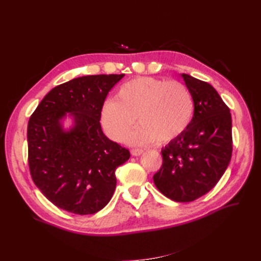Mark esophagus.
<instances>
[{
    "label": "esophagus",
    "mask_w": 261,
    "mask_h": 261,
    "mask_svg": "<svg viewBox=\"0 0 261 261\" xmlns=\"http://www.w3.org/2000/svg\"><path fill=\"white\" fill-rule=\"evenodd\" d=\"M142 152H143V150L142 149H132L131 150V153H132V156H140V154H142Z\"/></svg>",
    "instance_id": "esophagus-1"
}]
</instances>
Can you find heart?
Masks as SVG:
<instances>
[{
  "mask_svg": "<svg viewBox=\"0 0 261 261\" xmlns=\"http://www.w3.org/2000/svg\"><path fill=\"white\" fill-rule=\"evenodd\" d=\"M195 103L191 91L176 81L138 77L120 86L115 99L101 111L104 131L116 142L124 141L136 118L140 125L129 137L132 145L178 139L191 125Z\"/></svg>",
  "mask_w": 261,
  "mask_h": 261,
  "instance_id": "1",
  "label": "heart"
}]
</instances>
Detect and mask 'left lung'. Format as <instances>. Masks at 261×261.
<instances>
[{"instance_id": "obj_1", "label": "left lung", "mask_w": 261, "mask_h": 261, "mask_svg": "<svg viewBox=\"0 0 261 261\" xmlns=\"http://www.w3.org/2000/svg\"><path fill=\"white\" fill-rule=\"evenodd\" d=\"M195 103L191 125L178 139L162 149V168L153 182L166 197L192 202L210 192L229 166L232 154V120L215 88L181 74Z\"/></svg>"}]
</instances>
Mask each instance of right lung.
I'll list each match as a JSON object with an SVG mask.
<instances>
[{
	"mask_svg": "<svg viewBox=\"0 0 261 261\" xmlns=\"http://www.w3.org/2000/svg\"><path fill=\"white\" fill-rule=\"evenodd\" d=\"M123 76L90 75L66 82L54 87L31 115L27 134L30 174L59 208L94 214L113 195L115 169L130 152L103 134L99 120L108 93ZM67 116L73 124L65 129Z\"/></svg>",
	"mask_w": 261,
	"mask_h": 261,
	"instance_id": "right-lung-1",
	"label": "right lung"
}]
</instances>
